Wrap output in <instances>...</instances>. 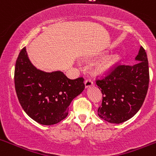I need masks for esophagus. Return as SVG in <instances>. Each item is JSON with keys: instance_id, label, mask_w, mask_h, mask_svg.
Listing matches in <instances>:
<instances>
[{"instance_id": "obj_1", "label": "esophagus", "mask_w": 156, "mask_h": 156, "mask_svg": "<svg viewBox=\"0 0 156 156\" xmlns=\"http://www.w3.org/2000/svg\"><path fill=\"white\" fill-rule=\"evenodd\" d=\"M84 84H85V87L89 88V87H90L91 86H93L94 83H93V81L91 80L87 79V80H85Z\"/></svg>"}]
</instances>
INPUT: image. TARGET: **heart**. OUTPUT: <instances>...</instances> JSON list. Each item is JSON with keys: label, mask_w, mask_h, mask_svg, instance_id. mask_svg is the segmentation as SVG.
Instances as JSON below:
<instances>
[{"label": "heart", "mask_w": 156, "mask_h": 156, "mask_svg": "<svg viewBox=\"0 0 156 156\" xmlns=\"http://www.w3.org/2000/svg\"><path fill=\"white\" fill-rule=\"evenodd\" d=\"M119 56L116 54L112 55L105 58L98 66V70L101 73H105L114 68V66L119 61Z\"/></svg>", "instance_id": "heart-1"}]
</instances>
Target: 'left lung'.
Wrapping results in <instances>:
<instances>
[{"label":"left lung","instance_id":"obj_1","mask_svg":"<svg viewBox=\"0 0 156 156\" xmlns=\"http://www.w3.org/2000/svg\"><path fill=\"white\" fill-rule=\"evenodd\" d=\"M135 61L131 66H118L109 75L96 82L103 95L98 115L107 122L122 123L142 106L149 83L148 58L142 47Z\"/></svg>","mask_w":156,"mask_h":156}]
</instances>
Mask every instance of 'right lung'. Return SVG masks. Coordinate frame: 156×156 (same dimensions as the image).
Here are the masks:
<instances>
[{"label": "right lung", "instance_id": "1", "mask_svg": "<svg viewBox=\"0 0 156 156\" xmlns=\"http://www.w3.org/2000/svg\"><path fill=\"white\" fill-rule=\"evenodd\" d=\"M15 87L26 113L46 126L64 119L68 115L72 101L85 88L82 77L70 80L59 70L47 73L36 68L26 48L22 49L16 60Z\"/></svg>", "mask_w": 156, "mask_h": 156}]
</instances>
